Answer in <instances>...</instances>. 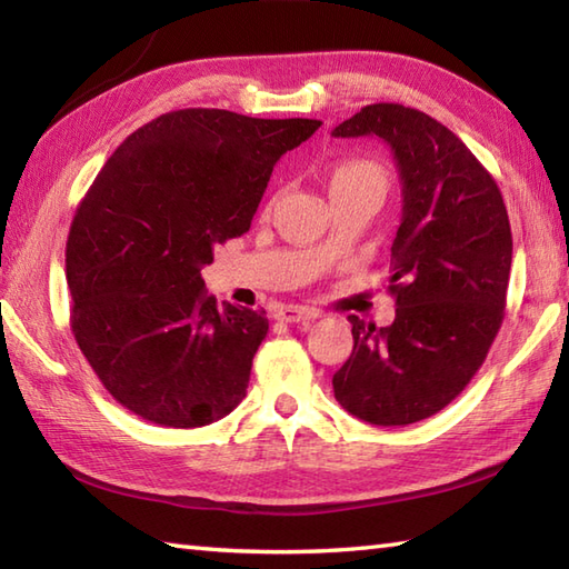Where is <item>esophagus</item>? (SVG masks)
I'll return each instance as SVG.
<instances>
[{"mask_svg":"<svg viewBox=\"0 0 569 569\" xmlns=\"http://www.w3.org/2000/svg\"><path fill=\"white\" fill-rule=\"evenodd\" d=\"M276 318L283 322H310L320 318V310L306 308V306H281L276 312Z\"/></svg>","mask_w":569,"mask_h":569,"instance_id":"34e87169","label":"esophagus"}]
</instances>
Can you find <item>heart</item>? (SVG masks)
<instances>
[{"instance_id": "b5f03b06", "label": "heart", "mask_w": 569, "mask_h": 569, "mask_svg": "<svg viewBox=\"0 0 569 569\" xmlns=\"http://www.w3.org/2000/svg\"><path fill=\"white\" fill-rule=\"evenodd\" d=\"M347 183H377L383 186V173L377 163L371 161H342L332 168L330 173V188L335 186H347Z\"/></svg>"}]
</instances>
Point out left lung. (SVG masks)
<instances>
[{"mask_svg":"<svg viewBox=\"0 0 569 569\" xmlns=\"http://www.w3.org/2000/svg\"><path fill=\"white\" fill-rule=\"evenodd\" d=\"M335 137L373 134L401 173L403 214L391 247L396 320L349 318L355 347L335 398L371 426H410L465 391L499 335L511 276V224L497 180L462 139L396 102L361 107Z\"/></svg>","mask_w":569,"mask_h":569,"instance_id":"8db88e82","label":"left lung"}]
</instances>
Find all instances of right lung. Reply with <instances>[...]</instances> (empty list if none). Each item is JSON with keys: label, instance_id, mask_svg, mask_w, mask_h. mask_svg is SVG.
Returning <instances> with one entry per match:
<instances>
[{"label": "right lung", "instance_id": "obj_1", "mask_svg": "<svg viewBox=\"0 0 569 569\" xmlns=\"http://www.w3.org/2000/svg\"><path fill=\"white\" fill-rule=\"evenodd\" d=\"M320 124L166 112L119 143L84 192L66 244L70 330L134 416L200 428L247 396L266 310L220 308L200 269L249 232L276 161Z\"/></svg>", "mask_w": 569, "mask_h": 569}]
</instances>
